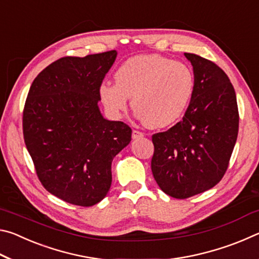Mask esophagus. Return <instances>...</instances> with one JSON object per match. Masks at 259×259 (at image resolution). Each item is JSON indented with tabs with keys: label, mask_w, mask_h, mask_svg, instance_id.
Here are the masks:
<instances>
[{
	"label": "esophagus",
	"mask_w": 259,
	"mask_h": 259,
	"mask_svg": "<svg viewBox=\"0 0 259 259\" xmlns=\"http://www.w3.org/2000/svg\"><path fill=\"white\" fill-rule=\"evenodd\" d=\"M144 137V134L142 133V131L139 130H134L133 131V138L134 139H138V138H143Z\"/></svg>",
	"instance_id": "esophagus-1"
}]
</instances>
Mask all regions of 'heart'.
<instances>
[{"instance_id":"b5f03b06","label":"heart","mask_w":259,"mask_h":259,"mask_svg":"<svg viewBox=\"0 0 259 259\" xmlns=\"http://www.w3.org/2000/svg\"><path fill=\"white\" fill-rule=\"evenodd\" d=\"M115 82L100 85L105 107L119 116L133 98L134 111L152 129L164 128L181 119L194 90L191 68L161 55L131 57L117 68Z\"/></svg>"}]
</instances>
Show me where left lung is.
Returning a JSON list of instances; mask_svg holds the SVG:
<instances>
[{"mask_svg": "<svg viewBox=\"0 0 259 259\" xmlns=\"http://www.w3.org/2000/svg\"><path fill=\"white\" fill-rule=\"evenodd\" d=\"M194 90L183 120L152 136L153 176L165 194L187 199L221 182L239 131L234 88L223 69L203 57L185 54Z\"/></svg>", "mask_w": 259, "mask_h": 259, "instance_id": "8db88e82", "label": "left lung"}]
</instances>
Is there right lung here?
Listing matches in <instances>:
<instances>
[{
	"label": "right lung",
	"instance_id": "add662e5",
	"mask_svg": "<svg viewBox=\"0 0 259 259\" xmlns=\"http://www.w3.org/2000/svg\"><path fill=\"white\" fill-rule=\"evenodd\" d=\"M117 52L63 57L35 77L23 133L38 181L65 202L91 207L112 184V161L131 140L130 126L105 120L99 89Z\"/></svg>",
	"mask_w": 259,
	"mask_h": 259
}]
</instances>
